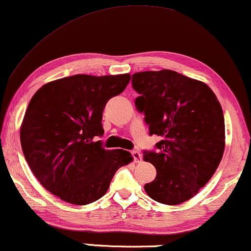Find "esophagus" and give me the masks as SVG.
Instances as JSON below:
<instances>
[{
	"label": "esophagus",
	"mask_w": 251,
	"mask_h": 251,
	"mask_svg": "<svg viewBox=\"0 0 251 251\" xmlns=\"http://www.w3.org/2000/svg\"><path fill=\"white\" fill-rule=\"evenodd\" d=\"M132 155H133L134 161H135V162H140L141 160H142V154L138 151H136V150H133Z\"/></svg>",
	"instance_id": "34e87169"
}]
</instances>
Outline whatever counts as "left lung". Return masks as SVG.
Segmentation results:
<instances>
[{
	"label": "left lung",
	"instance_id": "1",
	"mask_svg": "<svg viewBox=\"0 0 251 251\" xmlns=\"http://www.w3.org/2000/svg\"><path fill=\"white\" fill-rule=\"evenodd\" d=\"M132 85L140 95L135 106L144 114L150 135L161 137L158 152L144 151L145 161L156 169L145 192L159 203H184L206 185L222 160L221 104L204 82L171 70L134 73Z\"/></svg>",
	"mask_w": 251,
	"mask_h": 251
}]
</instances>
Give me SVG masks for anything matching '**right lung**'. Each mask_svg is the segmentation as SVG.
Wrapping results in <instances>:
<instances>
[{
	"instance_id": "obj_1",
	"label": "right lung",
	"mask_w": 251,
	"mask_h": 251,
	"mask_svg": "<svg viewBox=\"0 0 251 251\" xmlns=\"http://www.w3.org/2000/svg\"><path fill=\"white\" fill-rule=\"evenodd\" d=\"M128 73L76 74L48 82L30 100L20 128L25 161L48 192L67 203L87 205L101 198L119 168L133 161L128 151L104 150L102 113L124 91Z\"/></svg>"
}]
</instances>
